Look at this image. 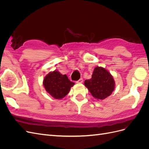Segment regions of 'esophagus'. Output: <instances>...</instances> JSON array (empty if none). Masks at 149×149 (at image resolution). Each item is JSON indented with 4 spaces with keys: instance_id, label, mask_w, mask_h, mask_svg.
I'll return each mask as SVG.
<instances>
[{
    "instance_id": "esophagus-1",
    "label": "esophagus",
    "mask_w": 149,
    "mask_h": 149,
    "mask_svg": "<svg viewBox=\"0 0 149 149\" xmlns=\"http://www.w3.org/2000/svg\"><path fill=\"white\" fill-rule=\"evenodd\" d=\"M83 82V78H80L78 81H76V83H82Z\"/></svg>"
}]
</instances>
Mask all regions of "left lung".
Returning a JSON list of instances; mask_svg holds the SVG:
<instances>
[{
  "instance_id": "obj_1",
  "label": "left lung",
  "mask_w": 149,
  "mask_h": 149,
  "mask_svg": "<svg viewBox=\"0 0 149 149\" xmlns=\"http://www.w3.org/2000/svg\"><path fill=\"white\" fill-rule=\"evenodd\" d=\"M84 85L94 98L102 100L110 96L114 91L115 82L106 70L97 66L94 70L92 78L86 80Z\"/></svg>"
}]
</instances>
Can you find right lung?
Listing matches in <instances>:
<instances>
[{"label":"right lung","instance_id":"add662e5","mask_svg":"<svg viewBox=\"0 0 149 149\" xmlns=\"http://www.w3.org/2000/svg\"><path fill=\"white\" fill-rule=\"evenodd\" d=\"M74 84L59 71H54L48 74L43 79V86L46 91L56 100H60L68 94L71 87Z\"/></svg>","mask_w":149,"mask_h":149}]
</instances>
